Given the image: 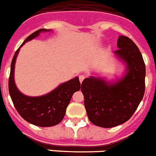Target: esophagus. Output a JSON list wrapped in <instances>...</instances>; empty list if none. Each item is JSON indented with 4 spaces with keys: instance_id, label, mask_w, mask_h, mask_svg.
Instances as JSON below:
<instances>
[{
    "instance_id": "34e87169",
    "label": "esophagus",
    "mask_w": 156,
    "mask_h": 156,
    "mask_svg": "<svg viewBox=\"0 0 156 156\" xmlns=\"http://www.w3.org/2000/svg\"><path fill=\"white\" fill-rule=\"evenodd\" d=\"M84 79H85V76H84L81 75V76H79L80 82L81 83H82V82H83V80H84Z\"/></svg>"
}]
</instances>
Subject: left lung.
I'll return each mask as SVG.
<instances>
[{
    "label": "left lung",
    "mask_w": 156,
    "mask_h": 156,
    "mask_svg": "<svg viewBox=\"0 0 156 156\" xmlns=\"http://www.w3.org/2000/svg\"><path fill=\"white\" fill-rule=\"evenodd\" d=\"M114 52L126 63L127 73L116 83L95 77L86 78L81 91L89 119L103 128H112L128 121L145 93L146 65L139 48L130 38L119 36Z\"/></svg>",
    "instance_id": "8db88e82"
}]
</instances>
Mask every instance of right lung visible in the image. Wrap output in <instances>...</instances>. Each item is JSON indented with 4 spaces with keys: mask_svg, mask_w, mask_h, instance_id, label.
<instances>
[{
    "mask_svg": "<svg viewBox=\"0 0 156 156\" xmlns=\"http://www.w3.org/2000/svg\"><path fill=\"white\" fill-rule=\"evenodd\" d=\"M42 31H48V30L40 29L33 33L14 53L10 65L8 88L14 107L23 119L37 126L49 127L57 125L63 120L73 95L80 90V83L79 78L75 77L62 83L50 93L38 97L27 96L17 90L14 83V72L19 50L25 43L37 37Z\"/></svg>",
    "mask_w": 156,
    "mask_h": 156,
    "instance_id": "add662e5",
    "label": "right lung"
}]
</instances>
